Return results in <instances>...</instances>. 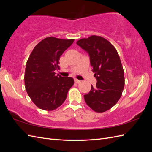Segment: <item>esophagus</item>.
Masks as SVG:
<instances>
[{
	"instance_id": "esophagus-1",
	"label": "esophagus",
	"mask_w": 152,
	"mask_h": 152,
	"mask_svg": "<svg viewBox=\"0 0 152 152\" xmlns=\"http://www.w3.org/2000/svg\"><path fill=\"white\" fill-rule=\"evenodd\" d=\"M74 82H75V83H77V84H79V83H80V82H81L80 80H78V79H74Z\"/></svg>"
}]
</instances>
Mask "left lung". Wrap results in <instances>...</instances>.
<instances>
[{"label":"left lung","instance_id":"8db88e82","mask_svg":"<svg viewBox=\"0 0 152 152\" xmlns=\"http://www.w3.org/2000/svg\"><path fill=\"white\" fill-rule=\"evenodd\" d=\"M77 44L88 53L97 82L91 85L89 93L84 95L85 102L96 112H104L113 107L122 96L124 72L120 57L109 41L99 36L82 39Z\"/></svg>","mask_w":152,"mask_h":152}]
</instances>
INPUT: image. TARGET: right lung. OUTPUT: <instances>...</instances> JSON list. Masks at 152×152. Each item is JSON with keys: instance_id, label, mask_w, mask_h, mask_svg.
Returning a JSON list of instances; mask_svg holds the SVG:
<instances>
[{"instance_id": "right-lung-1", "label": "right lung", "mask_w": 152, "mask_h": 152, "mask_svg": "<svg viewBox=\"0 0 152 152\" xmlns=\"http://www.w3.org/2000/svg\"><path fill=\"white\" fill-rule=\"evenodd\" d=\"M73 40L49 37L40 41L30 54L26 65L25 86L38 108L51 111L60 107L74 84L73 78L56 75L54 72L59 69L61 55Z\"/></svg>"}]
</instances>
